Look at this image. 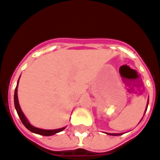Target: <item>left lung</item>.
I'll list each match as a JSON object with an SVG mask.
<instances>
[{"label": "left lung", "instance_id": "1", "mask_svg": "<svg viewBox=\"0 0 160 160\" xmlns=\"http://www.w3.org/2000/svg\"><path fill=\"white\" fill-rule=\"evenodd\" d=\"M108 135H112V136H119L120 134H108Z\"/></svg>", "mask_w": 160, "mask_h": 160}]
</instances>
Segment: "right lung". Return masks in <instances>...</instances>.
<instances>
[{"label": "right lung", "instance_id": "right-lung-1", "mask_svg": "<svg viewBox=\"0 0 160 160\" xmlns=\"http://www.w3.org/2000/svg\"><path fill=\"white\" fill-rule=\"evenodd\" d=\"M17 91H18V84H17V87L15 88V92H14V106L15 108H16V111L18 112V115L19 118H20L21 122L23 123L24 126L26 127L30 131L33 133H36V134H38V135H42V136H53L56 133H59L60 131H62L66 128H61V129H52V130H48V129H38V128H36L31 125V123L28 122L27 118H25V116L23 113V112L21 111V108L19 107V104H18V94H17Z\"/></svg>", "mask_w": 160, "mask_h": 160}]
</instances>
